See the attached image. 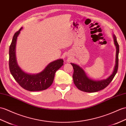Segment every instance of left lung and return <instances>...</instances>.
<instances>
[{"label":"left lung","instance_id":"obj_1","mask_svg":"<svg viewBox=\"0 0 126 126\" xmlns=\"http://www.w3.org/2000/svg\"><path fill=\"white\" fill-rule=\"evenodd\" d=\"M113 37L114 43L116 47L115 64L112 74L106 79L100 80H93L87 76L85 72L80 66L77 64L71 63L74 70L72 76L74 83L79 90L86 92H95L105 89L113 80L118 71L119 52V46L116 37L114 34H113Z\"/></svg>","mask_w":126,"mask_h":126}]
</instances>
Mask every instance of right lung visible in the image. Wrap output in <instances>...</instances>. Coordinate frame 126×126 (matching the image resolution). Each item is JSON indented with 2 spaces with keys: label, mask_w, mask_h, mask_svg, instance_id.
I'll return each instance as SVG.
<instances>
[{
  "label": "right lung",
  "mask_w": 126,
  "mask_h": 126,
  "mask_svg": "<svg viewBox=\"0 0 126 126\" xmlns=\"http://www.w3.org/2000/svg\"><path fill=\"white\" fill-rule=\"evenodd\" d=\"M22 28L14 34L9 49V68L11 74L20 86L30 91L47 89L53 83L55 74L63 65V60L58 59L49 63L41 72L36 74L26 73L17 63L16 47L17 37Z\"/></svg>",
  "instance_id": "1"
}]
</instances>
